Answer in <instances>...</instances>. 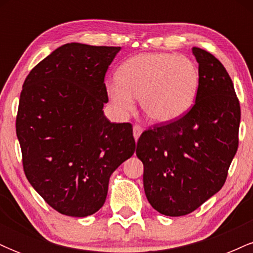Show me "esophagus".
I'll return each instance as SVG.
<instances>
[{
  "mask_svg": "<svg viewBox=\"0 0 253 253\" xmlns=\"http://www.w3.org/2000/svg\"><path fill=\"white\" fill-rule=\"evenodd\" d=\"M141 133H143V128H141V126H139V125H135V126L133 127V136H134L135 140H138Z\"/></svg>",
  "mask_w": 253,
  "mask_h": 253,
  "instance_id": "34e87169",
  "label": "esophagus"
}]
</instances>
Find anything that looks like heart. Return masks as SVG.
<instances>
[{
  "mask_svg": "<svg viewBox=\"0 0 253 253\" xmlns=\"http://www.w3.org/2000/svg\"><path fill=\"white\" fill-rule=\"evenodd\" d=\"M199 69L188 57L173 53H141L120 66L118 80L106 83L107 94L120 115L134 109V97L146 117L168 123L190 108L199 88Z\"/></svg>",
  "mask_w": 253,
  "mask_h": 253,
  "instance_id": "heart-1",
  "label": "heart"
}]
</instances>
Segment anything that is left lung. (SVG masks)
<instances>
[{"instance_id":"obj_1","label":"left lung","mask_w":253,"mask_h":253,"mask_svg":"<svg viewBox=\"0 0 253 253\" xmlns=\"http://www.w3.org/2000/svg\"><path fill=\"white\" fill-rule=\"evenodd\" d=\"M193 54L200 77L194 106L136 143L147 200L168 216L187 215L221 189L239 144L240 104L228 72L210 52L193 47Z\"/></svg>"}]
</instances>
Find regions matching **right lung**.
Returning a JSON list of instances; mask_svg holds the SVG:
<instances>
[{
  "mask_svg": "<svg viewBox=\"0 0 253 253\" xmlns=\"http://www.w3.org/2000/svg\"><path fill=\"white\" fill-rule=\"evenodd\" d=\"M121 47L71 42L32 69L20 95L16 135L25 175L53 210L96 213L109 177L135 150L129 123L104 117V76Z\"/></svg>",
  "mask_w": 253,
  "mask_h": 253,
  "instance_id": "add662e5",
  "label": "right lung"
}]
</instances>
